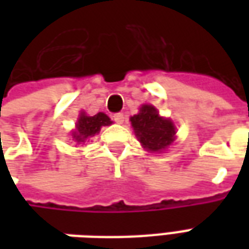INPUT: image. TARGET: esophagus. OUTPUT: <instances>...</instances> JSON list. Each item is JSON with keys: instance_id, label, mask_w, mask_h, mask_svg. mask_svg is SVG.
<instances>
[{"instance_id": "34e87169", "label": "esophagus", "mask_w": 249, "mask_h": 249, "mask_svg": "<svg viewBox=\"0 0 249 249\" xmlns=\"http://www.w3.org/2000/svg\"><path fill=\"white\" fill-rule=\"evenodd\" d=\"M113 121L117 124H123L124 123V114L123 113H114L113 114Z\"/></svg>"}]
</instances>
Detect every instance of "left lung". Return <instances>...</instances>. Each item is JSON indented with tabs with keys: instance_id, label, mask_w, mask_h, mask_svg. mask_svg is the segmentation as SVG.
I'll return each mask as SVG.
<instances>
[{
	"instance_id": "obj_1",
	"label": "left lung",
	"mask_w": 249,
	"mask_h": 249,
	"mask_svg": "<svg viewBox=\"0 0 249 249\" xmlns=\"http://www.w3.org/2000/svg\"><path fill=\"white\" fill-rule=\"evenodd\" d=\"M130 123L139 141L148 151H162L175 140L173 123L160 117L157 109L152 105H142L140 113L130 117Z\"/></svg>"
}]
</instances>
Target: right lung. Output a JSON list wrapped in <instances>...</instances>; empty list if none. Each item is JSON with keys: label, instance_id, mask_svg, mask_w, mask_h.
<instances>
[{"label": "right lung", "instance_id": "1", "mask_svg": "<svg viewBox=\"0 0 249 249\" xmlns=\"http://www.w3.org/2000/svg\"><path fill=\"white\" fill-rule=\"evenodd\" d=\"M110 124H112L110 119H109L107 114L101 113V112L94 114V116H87L85 113H81L80 119L77 121L76 130L71 133L73 141L76 144H82L89 137H92L96 133H98L100 129H101V126Z\"/></svg>", "mask_w": 249, "mask_h": 249}]
</instances>
